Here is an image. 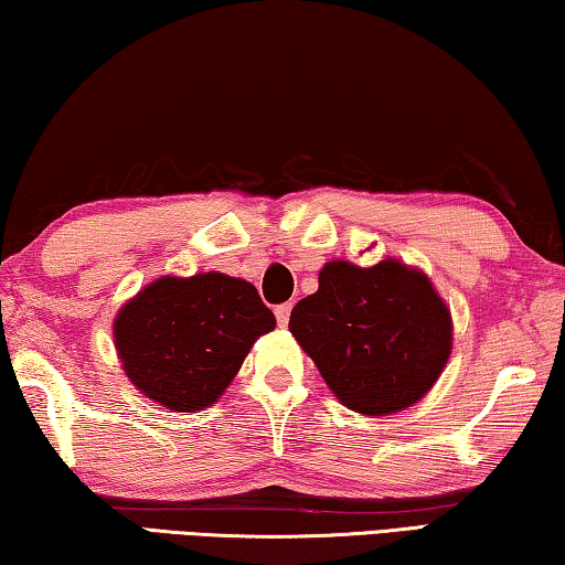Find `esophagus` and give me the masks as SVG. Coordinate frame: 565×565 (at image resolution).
Masks as SVG:
<instances>
[{
	"label": "esophagus",
	"mask_w": 565,
	"mask_h": 565,
	"mask_svg": "<svg viewBox=\"0 0 565 565\" xmlns=\"http://www.w3.org/2000/svg\"><path fill=\"white\" fill-rule=\"evenodd\" d=\"M290 312H292V305H290V302H282V305H277V308H275L277 326H280V328L288 326V322H290Z\"/></svg>",
	"instance_id": "34e87169"
}]
</instances>
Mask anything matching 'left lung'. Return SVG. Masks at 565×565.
<instances>
[{"label":"left lung","instance_id":"obj_1","mask_svg":"<svg viewBox=\"0 0 565 565\" xmlns=\"http://www.w3.org/2000/svg\"><path fill=\"white\" fill-rule=\"evenodd\" d=\"M318 292L290 312V332L340 403L363 415L411 408L430 391L452 348L450 310L428 275L401 260H332Z\"/></svg>","mask_w":565,"mask_h":565}]
</instances>
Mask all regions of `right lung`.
I'll return each mask as SVG.
<instances>
[{
    "label": "right lung",
    "instance_id": "1",
    "mask_svg": "<svg viewBox=\"0 0 565 565\" xmlns=\"http://www.w3.org/2000/svg\"><path fill=\"white\" fill-rule=\"evenodd\" d=\"M273 328V310L247 280L164 275L117 312L115 348L147 397L195 413L225 393L255 340Z\"/></svg>",
    "mask_w": 565,
    "mask_h": 565
}]
</instances>
